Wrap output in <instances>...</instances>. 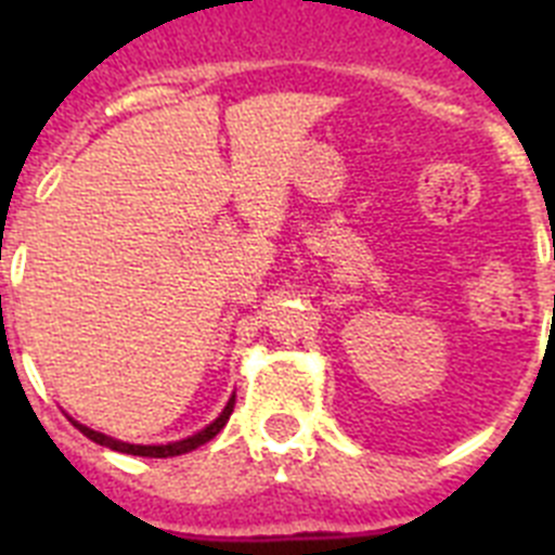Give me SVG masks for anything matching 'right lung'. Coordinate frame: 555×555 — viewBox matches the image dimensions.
Here are the masks:
<instances>
[{
  "instance_id": "right-lung-1",
  "label": "right lung",
  "mask_w": 555,
  "mask_h": 555,
  "mask_svg": "<svg viewBox=\"0 0 555 555\" xmlns=\"http://www.w3.org/2000/svg\"><path fill=\"white\" fill-rule=\"evenodd\" d=\"M233 405H235V395L230 397L222 414H219L217 420L208 425V428H203L199 434L189 436V439H180V442H171V444H127V442H119V439H111V436L100 434V430L86 428V425H80V423H75V428L80 430L82 436H88L91 442L102 444V448L119 450V453H130V455H146V459H169V455L191 453V450H197L199 444L210 442V439H214V436H217L224 425H228L230 414H233Z\"/></svg>"
}]
</instances>
